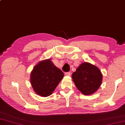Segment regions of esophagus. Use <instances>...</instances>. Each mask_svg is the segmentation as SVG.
<instances>
[{
  "label": "esophagus",
  "mask_w": 125,
  "mask_h": 125,
  "mask_svg": "<svg viewBox=\"0 0 125 125\" xmlns=\"http://www.w3.org/2000/svg\"><path fill=\"white\" fill-rule=\"evenodd\" d=\"M64 74H65V76H71V73L70 72H65Z\"/></svg>",
  "instance_id": "obj_1"
}]
</instances>
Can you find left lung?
Masks as SVG:
<instances>
[{
  "instance_id": "obj_1",
  "label": "left lung",
  "mask_w": 125,
  "mask_h": 125,
  "mask_svg": "<svg viewBox=\"0 0 125 125\" xmlns=\"http://www.w3.org/2000/svg\"><path fill=\"white\" fill-rule=\"evenodd\" d=\"M72 78L78 89L83 95L94 94L102 83V72L96 66L83 62L72 74Z\"/></svg>"
}]
</instances>
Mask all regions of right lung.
I'll return each mask as SVG.
<instances>
[{
	"label": "right lung",
	"instance_id": "1",
	"mask_svg": "<svg viewBox=\"0 0 125 125\" xmlns=\"http://www.w3.org/2000/svg\"><path fill=\"white\" fill-rule=\"evenodd\" d=\"M63 77V72L49 59L41 61L34 66L31 72L30 83L38 95L47 97L52 94Z\"/></svg>",
	"mask_w": 125,
	"mask_h": 125
}]
</instances>
